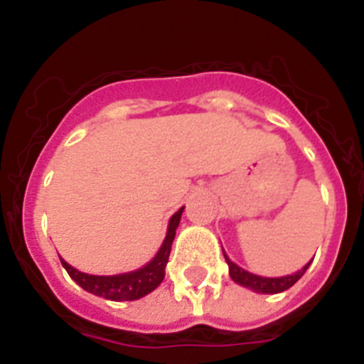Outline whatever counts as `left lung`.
<instances>
[{
    "label": "left lung",
    "instance_id": "left-lung-1",
    "mask_svg": "<svg viewBox=\"0 0 364 364\" xmlns=\"http://www.w3.org/2000/svg\"><path fill=\"white\" fill-rule=\"evenodd\" d=\"M224 252V250H222ZM224 259H226L228 266H230V277L233 279L237 284L246 286L250 290L257 291V294H281V291L288 290L299 279L304 275V272L308 269V266L311 264V260L302 269H299L294 275H286V277H260V275H253V273L246 272L240 266H237L235 262H231L230 257L224 253Z\"/></svg>",
    "mask_w": 364,
    "mask_h": 364
}]
</instances>
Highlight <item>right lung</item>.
I'll use <instances>...</instances> for the list:
<instances>
[{
  "label": "right lung",
  "instance_id": "add662e5",
  "mask_svg": "<svg viewBox=\"0 0 364 364\" xmlns=\"http://www.w3.org/2000/svg\"><path fill=\"white\" fill-rule=\"evenodd\" d=\"M184 208H180L169 220L167 226V235L164 239L162 246H160L159 253L149 260L146 266L140 269H134L129 273H120V275H89V273L78 272L70 264H67L65 260H62L63 268L70 275L74 282L82 286L83 290L89 294H95L98 297L109 299V301H136V299L144 297V295L151 294L154 288H159L160 282L164 281L166 275V264L169 260V253H171V244L175 240L176 228L180 224V217H182Z\"/></svg>",
  "mask_w": 364,
  "mask_h": 364
}]
</instances>
